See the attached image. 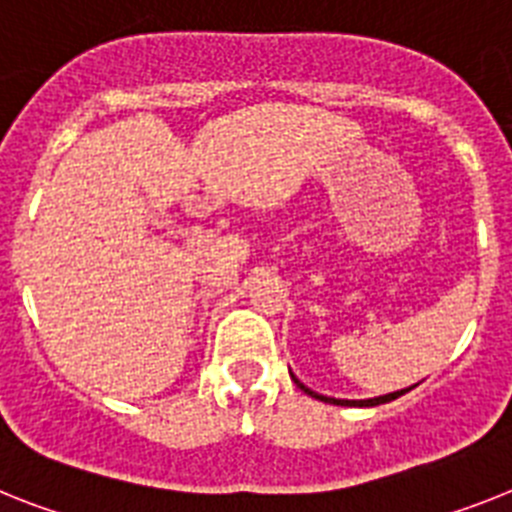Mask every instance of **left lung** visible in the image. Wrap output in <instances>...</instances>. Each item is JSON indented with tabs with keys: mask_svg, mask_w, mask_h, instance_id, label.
I'll return each instance as SVG.
<instances>
[{
	"mask_svg": "<svg viewBox=\"0 0 512 512\" xmlns=\"http://www.w3.org/2000/svg\"><path fill=\"white\" fill-rule=\"evenodd\" d=\"M294 382H296V385H299V388L304 390V393H307V395H312V398H320V401H325V403H336V406H380V403L395 401V398H398V395H403V393H406V390H411V388H406V390H398V393L380 395V398H369V401H338V398H328V395H317V393H312V390H309V388H304L302 382L296 380V377H294Z\"/></svg>",
	"mask_w": 512,
	"mask_h": 512,
	"instance_id": "1",
	"label": "left lung"
}]
</instances>
